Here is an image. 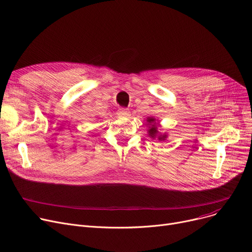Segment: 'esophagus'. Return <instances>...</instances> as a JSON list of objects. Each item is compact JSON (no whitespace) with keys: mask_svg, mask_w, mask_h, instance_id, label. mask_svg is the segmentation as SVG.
Here are the masks:
<instances>
[{"mask_svg":"<svg viewBox=\"0 0 252 252\" xmlns=\"http://www.w3.org/2000/svg\"><path fill=\"white\" fill-rule=\"evenodd\" d=\"M128 114H129V111L128 109H126V108H122L117 111V115L119 116H127Z\"/></svg>","mask_w":252,"mask_h":252,"instance_id":"1","label":"esophagus"}]
</instances>
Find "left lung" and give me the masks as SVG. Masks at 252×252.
I'll return each mask as SVG.
<instances>
[{"mask_svg":"<svg viewBox=\"0 0 252 252\" xmlns=\"http://www.w3.org/2000/svg\"><path fill=\"white\" fill-rule=\"evenodd\" d=\"M147 125H149V129H148V134H149V137L155 139L157 138L159 141H164L165 138L167 137V135L163 134V135H160L159 131L157 130V126H156V119L154 117H148L147 118ZM158 125V124H157Z\"/></svg>","mask_w":252,"mask_h":252,"instance_id":"obj_1","label":"left lung"}]
</instances>
